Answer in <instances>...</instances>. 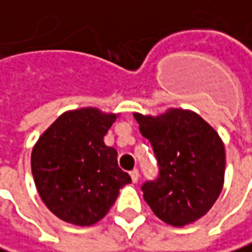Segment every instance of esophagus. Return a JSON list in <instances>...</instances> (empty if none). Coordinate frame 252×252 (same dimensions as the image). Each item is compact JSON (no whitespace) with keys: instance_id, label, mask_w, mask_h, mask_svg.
Instances as JSON below:
<instances>
[{"instance_id":"obj_1","label":"esophagus","mask_w":252,"mask_h":252,"mask_svg":"<svg viewBox=\"0 0 252 252\" xmlns=\"http://www.w3.org/2000/svg\"><path fill=\"white\" fill-rule=\"evenodd\" d=\"M130 176H131V180H133V183H137V182H139V177H140V174H139V170H137V168H134V170L130 173Z\"/></svg>"}]
</instances>
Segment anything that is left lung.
<instances>
[{"mask_svg":"<svg viewBox=\"0 0 252 252\" xmlns=\"http://www.w3.org/2000/svg\"><path fill=\"white\" fill-rule=\"evenodd\" d=\"M136 121L159 164V177L142 186L143 198L164 223L183 227L204 217L221 193L226 152L219 133L189 109L161 115L136 112Z\"/></svg>","mask_w":252,"mask_h":252,"instance_id":"obj_1","label":"left lung"}]
</instances>
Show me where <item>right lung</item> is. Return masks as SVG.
<instances>
[{
	"mask_svg": "<svg viewBox=\"0 0 252 252\" xmlns=\"http://www.w3.org/2000/svg\"><path fill=\"white\" fill-rule=\"evenodd\" d=\"M119 113L79 107L62 113L39 136L31 155L36 190L45 207L75 226L100 221L119 189L131 183L103 137Z\"/></svg>",
	"mask_w": 252,
	"mask_h": 252,
	"instance_id": "right-lung-1",
	"label": "right lung"
}]
</instances>
